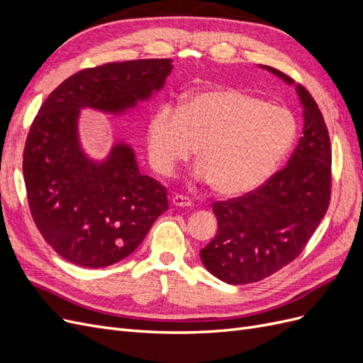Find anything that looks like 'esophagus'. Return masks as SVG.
Wrapping results in <instances>:
<instances>
[{
	"label": "esophagus",
	"instance_id": "obj_1",
	"mask_svg": "<svg viewBox=\"0 0 363 363\" xmlns=\"http://www.w3.org/2000/svg\"><path fill=\"white\" fill-rule=\"evenodd\" d=\"M172 204L175 207H189V206H192V201L184 195H174L172 196Z\"/></svg>",
	"mask_w": 363,
	"mask_h": 363
}]
</instances>
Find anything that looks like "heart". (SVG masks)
Segmentation results:
<instances>
[{"mask_svg":"<svg viewBox=\"0 0 363 363\" xmlns=\"http://www.w3.org/2000/svg\"><path fill=\"white\" fill-rule=\"evenodd\" d=\"M296 119L286 107L233 87L206 89L182 108L160 104L147 131L148 157L169 175L196 148V180L223 196L247 195L265 183L292 148Z\"/></svg>","mask_w":363,"mask_h":363,"instance_id":"obj_1","label":"heart"}]
</instances>
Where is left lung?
Returning <instances> with one entry per match:
<instances>
[{
    "mask_svg": "<svg viewBox=\"0 0 363 363\" xmlns=\"http://www.w3.org/2000/svg\"><path fill=\"white\" fill-rule=\"evenodd\" d=\"M260 68L295 86L303 106V136L286 167L265 184L213 204L218 232L200 257L208 272L228 284L260 281L298 257L330 203L332 147L320 107L286 74Z\"/></svg>",
    "mask_w": 363,
    "mask_h": 363,
    "instance_id": "1",
    "label": "left lung"
}]
</instances>
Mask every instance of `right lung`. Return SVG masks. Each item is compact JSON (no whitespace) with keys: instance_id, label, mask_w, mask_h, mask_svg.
Returning <instances> with one entry per match:
<instances>
[{"instance_id":"right-lung-1","label":"right lung","mask_w":363,"mask_h":363,"mask_svg":"<svg viewBox=\"0 0 363 363\" xmlns=\"http://www.w3.org/2000/svg\"><path fill=\"white\" fill-rule=\"evenodd\" d=\"M171 71V59L83 69L50 94L33 121L23 162L30 212L43 239L74 265L104 268L125 259L168 211L167 188L140 174L125 142L104 160L86 155L80 111L124 113L159 92Z\"/></svg>"}]
</instances>
